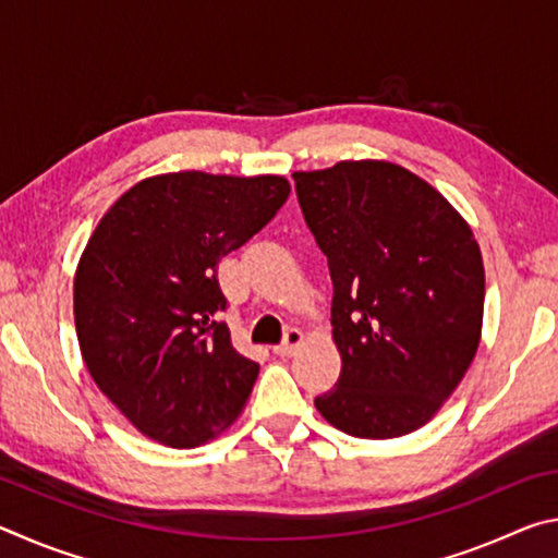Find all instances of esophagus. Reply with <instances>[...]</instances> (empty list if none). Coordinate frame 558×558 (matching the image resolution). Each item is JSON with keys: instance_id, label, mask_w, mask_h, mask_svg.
Returning <instances> with one entry per match:
<instances>
[{"instance_id": "34e87169", "label": "esophagus", "mask_w": 558, "mask_h": 558, "mask_svg": "<svg viewBox=\"0 0 558 558\" xmlns=\"http://www.w3.org/2000/svg\"><path fill=\"white\" fill-rule=\"evenodd\" d=\"M300 344H302V332L298 327H290L286 332V339H282L278 347H272V352H276L278 356H290L298 352Z\"/></svg>"}]
</instances>
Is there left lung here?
I'll use <instances>...</instances> for the list:
<instances>
[{
    "label": "left lung",
    "mask_w": 558,
    "mask_h": 558,
    "mask_svg": "<svg viewBox=\"0 0 558 558\" xmlns=\"http://www.w3.org/2000/svg\"><path fill=\"white\" fill-rule=\"evenodd\" d=\"M332 278L335 389L315 405L354 438L405 436L456 391L480 344L485 268L460 214L391 162L295 172Z\"/></svg>",
    "instance_id": "left-lung-1"
}]
</instances>
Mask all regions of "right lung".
Masks as SVG:
<instances>
[{
  "label": "right lung",
  "instance_id": "right-lung-1",
  "mask_svg": "<svg viewBox=\"0 0 558 558\" xmlns=\"http://www.w3.org/2000/svg\"><path fill=\"white\" fill-rule=\"evenodd\" d=\"M288 194L272 174H162L122 194L93 231L73 280L81 354L147 438L194 448L241 413L260 366L231 344L216 268Z\"/></svg>",
  "mask_w": 558,
  "mask_h": 558
}]
</instances>
